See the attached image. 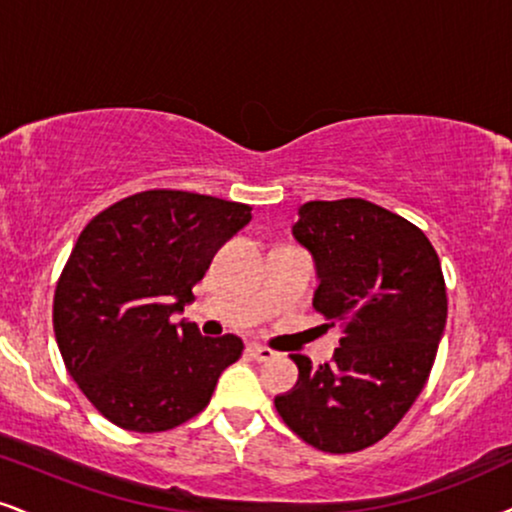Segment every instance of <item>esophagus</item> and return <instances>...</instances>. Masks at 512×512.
<instances>
[{"instance_id": "esophagus-1", "label": "esophagus", "mask_w": 512, "mask_h": 512, "mask_svg": "<svg viewBox=\"0 0 512 512\" xmlns=\"http://www.w3.org/2000/svg\"><path fill=\"white\" fill-rule=\"evenodd\" d=\"M249 351L256 361H270V358H275V351L268 349V346H263V344H251Z\"/></svg>"}]
</instances>
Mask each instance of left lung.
<instances>
[{
  "label": "left lung",
  "mask_w": 512,
  "mask_h": 512,
  "mask_svg": "<svg viewBox=\"0 0 512 512\" xmlns=\"http://www.w3.org/2000/svg\"><path fill=\"white\" fill-rule=\"evenodd\" d=\"M292 232L318 270L315 311L342 339L320 368L294 353L299 380L275 408L313 449L363 451L430 377L449 313L439 256L420 227L365 199L308 201Z\"/></svg>",
  "instance_id": "1"
}]
</instances>
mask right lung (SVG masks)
<instances>
[{
    "label": "right lung",
    "instance_id": "add662e5",
    "mask_svg": "<svg viewBox=\"0 0 512 512\" xmlns=\"http://www.w3.org/2000/svg\"><path fill=\"white\" fill-rule=\"evenodd\" d=\"M249 220L237 201L147 189L80 232L56 282L54 334L75 384L113 425L151 434L192 420L242 356L235 334L204 337L170 315Z\"/></svg>",
    "mask_w": 512,
    "mask_h": 512
}]
</instances>
